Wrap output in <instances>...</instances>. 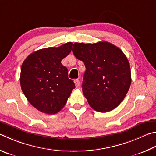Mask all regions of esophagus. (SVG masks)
Wrapping results in <instances>:
<instances>
[{
    "label": "esophagus",
    "instance_id": "34e87169",
    "mask_svg": "<svg viewBox=\"0 0 156 156\" xmlns=\"http://www.w3.org/2000/svg\"><path fill=\"white\" fill-rule=\"evenodd\" d=\"M74 83H75V85H76V88H78V87H79V86H80V80H78V79H76V80H74Z\"/></svg>",
    "mask_w": 156,
    "mask_h": 156
}]
</instances>
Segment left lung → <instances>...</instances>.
Masks as SVG:
<instances>
[{"label": "left lung", "instance_id": "1", "mask_svg": "<svg viewBox=\"0 0 156 156\" xmlns=\"http://www.w3.org/2000/svg\"><path fill=\"white\" fill-rule=\"evenodd\" d=\"M72 52L86 67L82 88L90 107L101 112L115 109L131 84V71L125 54L107 41L75 43Z\"/></svg>", "mask_w": 156, "mask_h": 156}]
</instances>
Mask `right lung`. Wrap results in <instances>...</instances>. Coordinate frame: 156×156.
Here are the masks:
<instances>
[{"label": "right lung", "instance_id": "add662e5", "mask_svg": "<svg viewBox=\"0 0 156 156\" xmlns=\"http://www.w3.org/2000/svg\"><path fill=\"white\" fill-rule=\"evenodd\" d=\"M72 43L50 47L31 53L21 67L20 85L28 101L35 108L54 115L63 108L74 83L69 79L62 59L72 51Z\"/></svg>", "mask_w": 156, "mask_h": 156}]
</instances>
